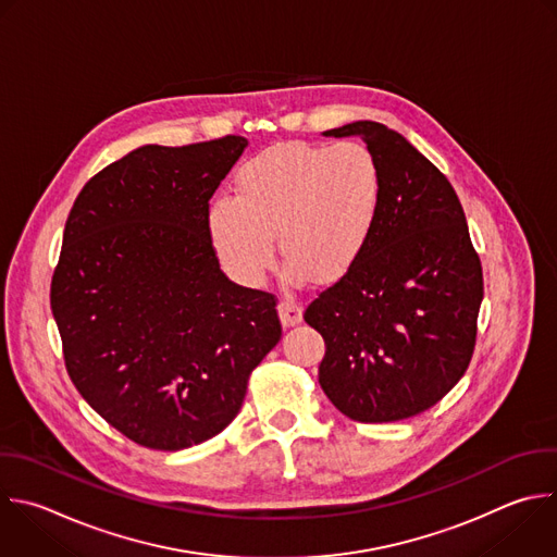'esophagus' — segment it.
<instances>
[{
    "instance_id": "1",
    "label": "esophagus",
    "mask_w": 557,
    "mask_h": 557,
    "mask_svg": "<svg viewBox=\"0 0 557 557\" xmlns=\"http://www.w3.org/2000/svg\"><path fill=\"white\" fill-rule=\"evenodd\" d=\"M277 312H280V319H282V325L284 327H293L301 321V314H304V308L301 304L295 299V297H284L277 306Z\"/></svg>"
}]
</instances>
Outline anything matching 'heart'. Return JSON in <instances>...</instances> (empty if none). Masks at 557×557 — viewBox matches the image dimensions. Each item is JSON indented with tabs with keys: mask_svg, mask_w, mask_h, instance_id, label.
<instances>
[{
	"mask_svg": "<svg viewBox=\"0 0 557 557\" xmlns=\"http://www.w3.org/2000/svg\"><path fill=\"white\" fill-rule=\"evenodd\" d=\"M379 210L381 172L362 144L295 141L243 163L234 197L214 199L206 223L221 262L247 284L273 267V234L290 275L327 282L362 256Z\"/></svg>",
	"mask_w": 557,
	"mask_h": 557,
	"instance_id": "heart-1",
	"label": "heart"
}]
</instances>
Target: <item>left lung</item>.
I'll return each mask as SVG.
<instances>
[{"label": "left lung", "instance_id": "8db88e82", "mask_svg": "<svg viewBox=\"0 0 557 557\" xmlns=\"http://www.w3.org/2000/svg\"><path fill=\"white\" fill-rule=\"evenodd\" d=\"M323 135L367 144L381 172V210L362 256L304 312L325 341L319 385L349 420H407L466 374L481 260L450 181L407 137L369 120Z\"/></svg>", "mask_w": 557, "mask_h": 557}]
</instances>
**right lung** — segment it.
Listing matches in <instances>:
<instances>
[{
  "mask_svg": "<svg viewBox=\"0 0 557 557\" xmlns=\"http://www.w3.org/2000/svg\"><path fill=\"white\" fill-rule=\"evenodd\" d=\"M247 144L139 146L85 183L65 223L50 304L67 374L152 450L219 435L282 336L275 297L221 271L206 223Z\"/></svg>",
  "mask_w": 557,
  "mask_h": 557,
  "instance_id": "obj_1",
  "label": "right lung"
}]
</instances>
